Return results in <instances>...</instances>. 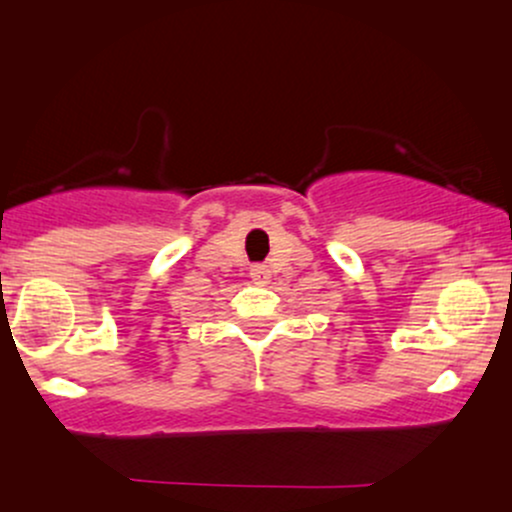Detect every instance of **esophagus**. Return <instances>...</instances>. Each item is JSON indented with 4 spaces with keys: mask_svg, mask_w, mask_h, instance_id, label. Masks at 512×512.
Segmentation results:
<instances>
[{
    "mask_svg": "<svg viewBox=\"0 0 512 512\" xmlns=\"http://www.w3.org/2000/svg\"><path fill=\"white\" fill-rule=\"evenodd\" d=\"M250 276L257 286H264L269 284V279H272V272L267 269V264H255V267L250 269Z\"/></svg>",
    "mask_w": 512,
    "mask_h": 512,
    "instance_id": "esophagus-1",
    "label": "esophagus"
}]
</instances>
